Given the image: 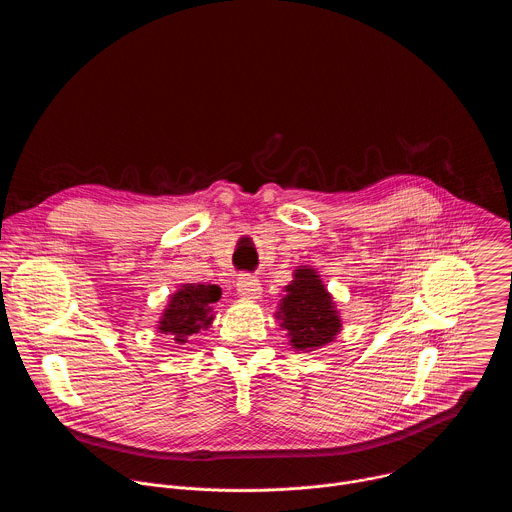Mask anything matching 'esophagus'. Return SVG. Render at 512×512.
Listing matches in <instances>:
<instances>
[{
	"label": "esophagus",
	"instance_id": "34e87169",
	"mask_svg": "<svg viewBox=\"0 0 512 512\" xmlns=\"http://www.w3.org/2000/svg\"><path fill=\"white\" fill-rule=\"evenodd\" d=\"M237 291H239V296H243L247 300H257V298H261V283L257 277L241 275L237 279Z\"/></svg>",
	"mask_w": 512,
	"mask_h": 512
}]
</instances>
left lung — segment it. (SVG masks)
Wrapping results in <instances>:
<instances>
[{"label":"left lung","instance_id":"obj_1","mask_svg":"<svg viewBox=\"0 0 512 512\" xmlns=\"http://www.w3.org/2000/svg\"><path fill=\"white\" fill-rule=\"evenodd\" d=\"M279 326L287 330L291 348L310 352L334 342L342 330V320L334 298L320 279L318 271L302 265L294 279L285 285V296L275 312Z\"/></svg>","mask_w":512,"mask_h":512}]
</instances>
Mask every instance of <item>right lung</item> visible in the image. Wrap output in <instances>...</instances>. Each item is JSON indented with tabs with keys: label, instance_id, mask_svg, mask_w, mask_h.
<instances>
[{
	"label": "right lung",
	"instance_id": "obj_1",
	"mask_svg": "<svg viewBox=\"0 0 512 512\" xmlns=\"http://www.w3.org/2000/svg\"><path fill=\"white\" fill-rule=\"evenodd\" d=\"M221 287L210 283H184L170 302L158 322V332L170 336L176 344H186L190 336L210 328L214 320L212 306L221 300Z\"/></svg>",
	"mask_w": 512,
	"mask_h": 512
}]
</instances>
